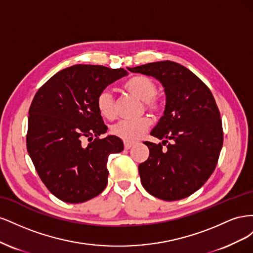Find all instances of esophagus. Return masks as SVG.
Here are the masks:
<instances>
[{
    "instance_id": "1",
    "label": "esophagus",
    "mask_w": 253,
    "mask_h": 253,
    "mask_svg": "<svg viewBox=\"0 0 253 253\" xmlns=\"http://www.w3.org/2000/svg\"><path fill=\"white\" fill-rule=\"evenodd\" d=\"M134 145V143L133 142H127V141H125V149L126 150H128V149H131L132 147Z\"/></svg>"
}]
</instances>
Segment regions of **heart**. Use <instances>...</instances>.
Here are the masks:
<instances>
[{
  "label": "heart",
  "mask_w": 253,
  "mask_h": 253,
  "mask_svg": "<svg viewBox=\"0 0 253 253\" xmlns=\"http://www.w3.org/2000/svg\"><path fill=\"white\" fill-rule=\"evenodd\" d=\"M125 88L128 93L144 101L145 108L152 113L157 114L162 111V102L155 97L157 93V85L155 81L148 77V76H134L125 83ZM96 106L98 112L101 114V116L108 119L114 118L115 114H116V112H115V99L110 89H102L98 94ZM151 125L152 121L149 117H141L135 120H122L112 126L111 132L113 135L122 140L133 142L139 139L148 131Z\"/></svg>",
  "instance_id": "heart-1"
}]
</instances>
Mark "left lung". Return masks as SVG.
<instances>
[{"instance_id": "1", "label": "left lung", "mask_w": 253, "mask_h": 253, "mask_svg": "<svg viewBox=\"0 0 253 253\" xmlns=\"http://www.w3.org/2000/svg\"><path fill=\"white\" fill-rule=\"evenodd\" d=\"M128 71L158 79L167 97L164 116L151 132L164 141L144 142L150 156L138 167L142 186L160 200H182L200 189L217 165L224 133L216 102L196 75L172 61ZM169 140L172 142L167 145Z\"/></svg>"}]
</instances>
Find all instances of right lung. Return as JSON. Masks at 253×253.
I'll use <instances>...</instances> for the list:
<instances>
[{
    "label": "right lung",
    "mask_w": 253,
    "mask_h": 253,
    "mask_svg": "<svg viewBox=\"0 0 253 253\" xmlns=\"http://www.w3.org/2000/svg\"><path fill=\"white\" fill-rule=\"evenodd\" d=\"M126 75L124 68L78 64L53 75L36 93L29 108L27 151L41 180L59 200L86 202L108 185L109 156L124 150V143L116 136L99 137L108 126L96 99ZM83 138L90 141L87 146L82 144Z\"/></svg>",
    "instance_id": "add662e5"
}]
</instances>
